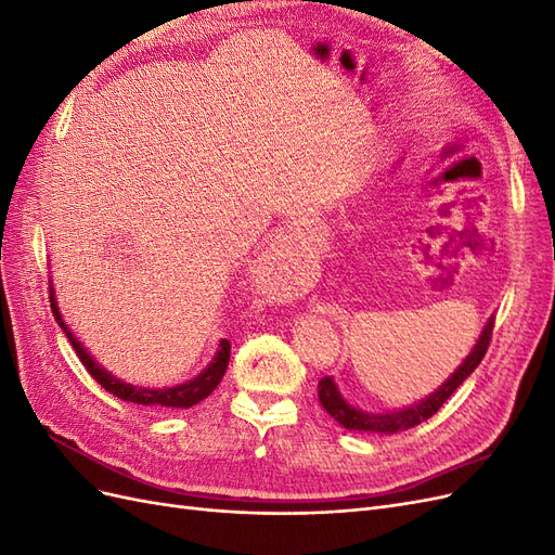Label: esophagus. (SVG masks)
Returning a JSON list of instances; mask_svg holds the SVG:
<instances>
[{"label": "esophagus", "mask_w": 555, "mask_h": 555, "mask_svg": "<svg viewBox=\"0 0 555 555\" xmlns=\"http://www.w3.org/2000/svg\"><path fill=\"white\" fill-rule=\"evenodd\" d=\"M273 249H275V255H278V257H284V251H289V249H292V243H287V241H284V243H278ZM278 257H273V259H278ZM273 263H278V261H273Z\"/></svg>", "instance_id": "1"}]
</instances>
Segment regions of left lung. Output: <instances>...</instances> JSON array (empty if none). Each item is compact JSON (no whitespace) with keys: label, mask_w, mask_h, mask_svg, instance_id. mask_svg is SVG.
Returning a JSON list of instances; mask_svg holds the SVG:
<instances>
[{"label":"left lung","mask_w":555,"mask_h":555,"mask_svg":"<svg viewBox=\"0 0 555 555\" xmlns=\"http://www.w3.org/2000/svg\"><path fill=\"white\" fill-rule=\"evenodd\" d=\"M491 331H493V317H489V322L481 328L477 345L473 347V351L465 357V361L451 373V377H447V382L442 386H438L430 396H426L424 400L414 402V405L400 408V410H389V412H365L361 408H354L351 402L345 400V396L340 393L338 384L333 382V377H324L322 382L317 384L319 391V402L322 408L338 422L343 428L347 430H357V433H377V435H393L398 430H408L414 428L426 418H430L435 412L442 408V402L459 389V386L475 373V367L481 363L486 349H489V340H491Z\"/></svg>","instance_id":"8db88e82"}]
</instances>
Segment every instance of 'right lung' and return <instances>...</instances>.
<instances>
[{
  "mask_svg": "<svg viewBox=\"0 0 555 555\" xmlns=\"http://www.w3.org/2000/svg\"><path fill=\"white\" fill-rule=\"evenodd\" d=\"M50 308H53L55 322L66 333V338H69V343L74 345L76 354L82 361V365L88 367V373L99 384H102L108 393L117 396L120 400L137 402V405H143V408H184V410H188V408L196 405V402L208 398L215 391V386L222 382V377L227 373L231 345H229V340H220L212 361L196 377L182 382V384H176V386H164V389H150V386H133L129 382H122L120 377L111 375L106 367L102 363H96V359L90 354V351L82 347V343L76 338L74 331L69 328V324L64 322V317L60 312L53 280H50Z\"/></svg>",
  "mask_w": 555,
  "mask_h": 555,
  "instance_id": "1",
  "label": "right lung"
}]
</instances>
